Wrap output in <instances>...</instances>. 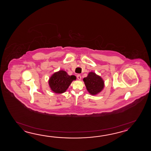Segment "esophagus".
<instances>
[{"instance_id": "obj_1", "label": "esophagus", "mask_w": 151, "mask_h": 151, "mask_svg": "<svg viewBox=\"0 0 151 151\" xmlns=\"http://www.w3.org/2000/svg\"><path fill=\"white\" fill-rule=\"evenodd\" d=\"M77 78L78 80H81V76H80V74L77 75Z\"/></svg>"}]
</instances>
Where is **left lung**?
I'll return each instance as SVG.
<instances>
[{"mask_svg": "<svg viewBox=\"0 0 151 151\" xmlns=\"http://www.w3.org/2000/svg\"><path fill=\"white\" fill-rule=\"evenodd\" d=\"M87 90L91 95L100 93L104 87V81L95 73L91 72L87 77L83 79Z\"/></svg>", "mask_w": 151, "mask_h": 151, "instance_id": "8db88e82", "label": "left lung"}]
</instances>
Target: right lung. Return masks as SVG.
Wrapping results in <instances>:
<instances>
[{
    "label": "right lung",
    "mask_w": 151,
    "mask_h": 151,
    "mask_svg": "<svg viewBox=\"0 0 151 151\" xmlns=\"http://www.w3.org/2000/svg\"><path fill=\"white\" fill-rule=\"evenodd\" d=\"M76 79L75 76H69L66 72L60 70L55 73L48 80L49 86L55 93L65 92L72 81Z\"/></svg>",
    "instance_id": "right-lung-1"
}]
</instances>
